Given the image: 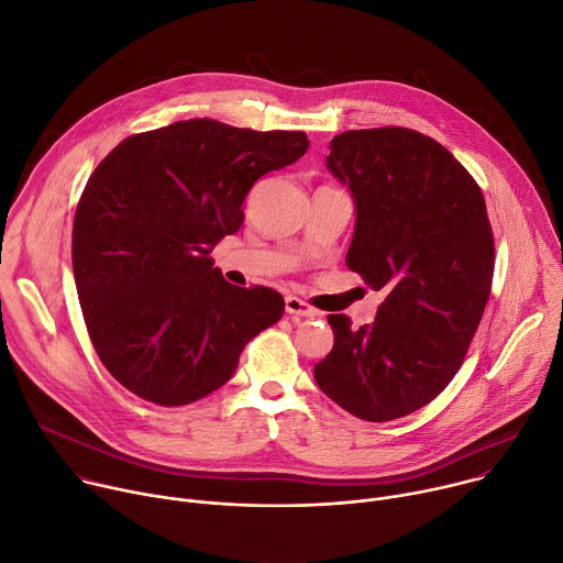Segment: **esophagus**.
I'll return each instance as SVG.
<instances>
[{
    "label": "esophagus",
    "mask_w": 563,
    "mask_h": 563,
    "mask_svg": "<svg viewBox=\"0 0 563 563\" xmlns=\"http://www.w3.org/2000/svg\"><path fill=\"white\" fill-rule=\"evenodd\" d=\"M285 312L289 317H317L319 312L312 308V305H308L305 300L296 298V296H287L285 298Z\"/></svg>",
    "instance_id": "1"
}]
</instances>
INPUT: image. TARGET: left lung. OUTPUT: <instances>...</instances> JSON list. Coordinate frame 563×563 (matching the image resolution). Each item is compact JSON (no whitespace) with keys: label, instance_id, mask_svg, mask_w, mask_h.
<instances>
[{"label":"left lung","instance_id":"1","mask_svg":"<svg viewBox=\"0 0 563 563\" xmlns=\"http://www.w3.org/2000/svg\"><path fill=\"white\" fill-rule=\"evenodd\" d=\"M330 173L354 199L345 265L384 294L373 325L330 314L319 388L354 418L388 422L435 399L463 364L494 276L485 197L446 147L408 128L336 134Z\"/></svg>","mask_w":563,"mask_h":563}]
</instances>
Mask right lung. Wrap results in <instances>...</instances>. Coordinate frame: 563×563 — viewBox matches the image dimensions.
<instances>
[{"mask_svg": "<svg viewBox=\"0 0 563 563\" xmlns=\"http://www.w3.org/2000/svg\"><path fill=\"white\" fill-rule=\"evenodd\" d=\"M308 147L305 132L190 119L128 136L91 173L74 278L100 362L128 390L159 406L207 397L283 317L278 291L227 283L209 255L242 227L251 186Z\"/></svg>", "mask_w": 563, "mask_h": 563, "instance_id": "add662e5", "label": "right lung"}]
</instances>
